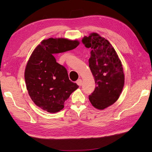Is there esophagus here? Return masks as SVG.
Returning a JSON list of instances; mask_svg holds the SVG:
<instances>
[{
    "label": "esophagus",
    "mask_w": 152,
    "mask_h": 152,
    "mask_svg": "<svg viewBox=\"0 0 152 152\" xmlns=\"http://www.w3.org/2000/svg\"><path fill=\"white\" fill-rule=\"evenodd\" d=\"M76 84H78V85L79 86H82V80H81V79H78V80L76 81Z\"/></svg>",
    "instance_id": "1"
}]
</instances>
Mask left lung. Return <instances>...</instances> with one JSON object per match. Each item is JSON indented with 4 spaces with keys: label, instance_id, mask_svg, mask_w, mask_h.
<instances>
[{
    "label": "left lung",
    "instance_id": "1",
    "mask_svg": "<svg viewBox=\"0 0 152 152\" xmlns=\"http://www.w3.org/2000/svg\"><path fill=\"white\" fill-rule=\"evenodd\" d=\"M82 42L91 49L89 68L96 85L89 101L97 109H104L117 101L124 86L121 61L109 41L98 33L85 36Z\"/></svg>",
    "mask_w": 152,
    "mask_h": 152
}]
</instances>
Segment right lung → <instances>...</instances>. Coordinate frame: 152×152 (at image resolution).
Segmentation results:
<instances>
[{
	"label": "right lung",
	"instance_id": "obj_1",
	"mask_svg": "<svg viewBox=\"0 0 152 152\" xmlns=\"http://www.w3.org/2000/svg\"><path fill=\"white\" fill-rule=\"evenodd\" d=\"M77 40L49 38L35 48L25 70V80L31 99L49 113L59 112L64 102L78 88L69 80L65 67L56 62V53L65 52L79 45Z\"/></svg>",
	"mask_w": 152,
	"mask_h": 152
}]
</instances>
